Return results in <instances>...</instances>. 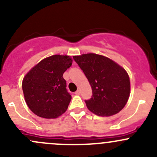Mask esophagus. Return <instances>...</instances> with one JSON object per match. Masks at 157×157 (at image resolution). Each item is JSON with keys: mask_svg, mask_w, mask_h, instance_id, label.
I'll list each match as a JSON object with an SVG mask.
<instances>
[{"mask_svg": "<svg viewBox=\"0 0 157 157\" xmlns=\"http://www.w3.org/2000/svg\"><path fill=\"white\" fill-rule=\"evenodd\" d=\"M75 94H76V95H80V90H77V91L75 92Z\"/></svg>", "mask_w": 157, "mask_h": 157, "instance_id": "esophagus-1", "label": "esophagus"}]
</instances>
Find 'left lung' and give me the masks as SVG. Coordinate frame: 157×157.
Returning a JSON list of instances; mask_svg holds the SVG:
<instances>
[{
  "label": "left lung",
  "instance_id": "1",
  "mask_svg": "<svg viewBox=\"0 0 157 157\" xmlns=\"http://www.w3.org/2000/svg\"><path fill=\"white\" fill-rule=\"evenodd\" d=\"M88 79L91 99L85 102L90 112L109 117L118 113L130 96V78L127 71L115 61L94 53L73 57Z\"/></svg>",
  "mask_w": 157,
  "mask_h": 157
}]
</instances>
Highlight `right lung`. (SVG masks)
Here are the masks:
<instances>
[{
    "label": "right lung",
    "instance_id": "1",
    "mask_svg": "<svg viewBox=\"0 0 157 157\" xmlns=\"http://www.w3.org/2000/svg\"><path fill=\"white\" fill-rule=\"evenodd\" d=\"M69 55L44 58L25 75L22 82L25 101L30 110L44 118H57L67 111L71 96L63 74L72 65Z\"/></svg>",
    "mask_w": 157,
    "mask_h": 157
}]
</instances>
